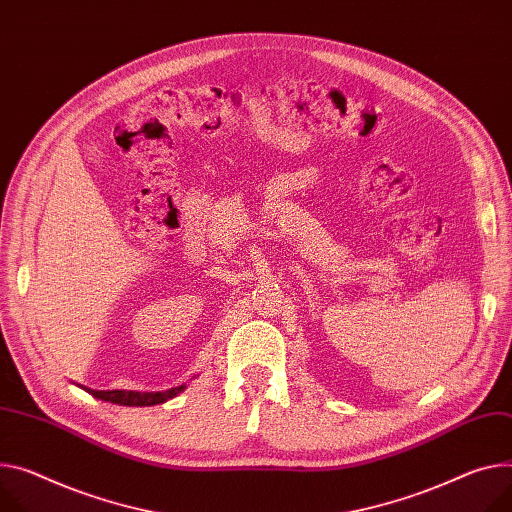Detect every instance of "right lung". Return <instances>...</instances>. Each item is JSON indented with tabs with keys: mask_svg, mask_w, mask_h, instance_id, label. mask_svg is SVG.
<instances>
[{
	"mask_svg": "<svg viewBox=\"0 0 512 512\" xmlns=\"http://www.w3.org/2000/svg\"><path fill=\"white\" fill-rule=\"evenodd\" d=\"M186 385H178L166 391H127V389H110V391H98L84 387L88 393H92L94 398L110 404H119V406H155V404H164L172 398H176L180 391H184Z\"/></svg>",
	"mask_w": 512,
	"mask_h": 512,
	"instance_id": "right-lung-1",
	"label": "right lung"
}]
</instances>
